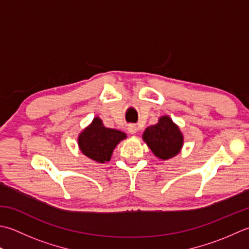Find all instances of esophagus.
<instances>
[{
    "label": "esophagus",
    "instance_id": "obj_1",
    "mask_svg": "<svg viewBox=\"0 0 249 249\" xmlns=\"http://www.w3.org/2000/svg\"><path fill=\"white\" fill-rule=\"evenodd\" d=\"M128 130H129V132L130 133H136V131H138V128H136L135 125H133V124H131V125H129V128H128Z\"/></svg>",
    "mask_w": 249,
    "mask_h": 249
}]
</instances>
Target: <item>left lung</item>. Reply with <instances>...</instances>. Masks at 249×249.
Returning <instances> with one entry per match:
<instances>
[{"mask_svg": "<svg viewBox=\"0 0 249 249\" xmlns=\"http://www.w3.org/2000/svg\"><path fill=\"white\" fill-rule=\"evenodd\" d=\"M143 140L156 157L160 159H170L179 153L182 146V135L178 126L167 116L159 119V123L147 128Z\"/></svg>", "mask_w": 249, "mask_h": 249, "instance_id": "8db88e82", "label": "left lung"}]
</instances>
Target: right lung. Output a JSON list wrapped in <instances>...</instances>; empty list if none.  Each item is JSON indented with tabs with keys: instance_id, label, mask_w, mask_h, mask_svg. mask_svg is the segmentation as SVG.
Instances as JSON below:
<instances>
[{
	"instance_id": "right-lung-1",
	"label": "right lung",
	"mask_w": 249,
	"mask_h": 249,
	"mask_svg": "<svg viewBox=\"0 0 249 249\" xmlns=\"http://www.w3.org/2000/svg\"><path fill=\"white\" fill-rule=\"evenodd\" d=\"M126 138L124 132L105 128L99 117L93 119L87 129L80 133L78 145L82 153L90 159L104 163L110 160L115 147Z\"/></svg>"
}]
</instances>
